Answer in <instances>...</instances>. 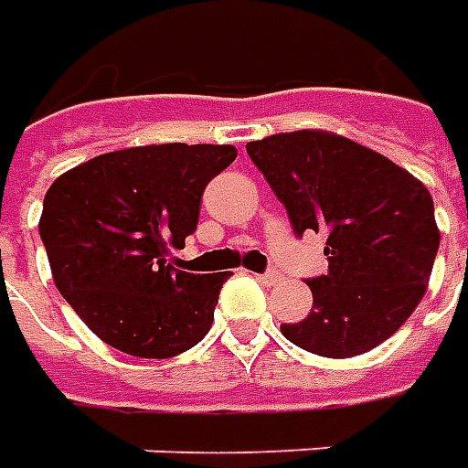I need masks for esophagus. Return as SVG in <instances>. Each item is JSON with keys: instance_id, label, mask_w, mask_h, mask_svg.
Returning <instances> with one entry per match:
<instances>
[{"instance_id": "esophagus-1", "label": "esophagus", "mask_w": 468, "mask_h": 468, "mask_svg": "<svg viewBox=\"0 0 468 468\" xmlns=\"http://www.w3.org/2000/svg\"><path fill=\"white\" fill-rule=\"evenodd\" d=\"M258 279L263 281V283H268V286H271V283H279V281H281V271H276V268H268L266 273H261Z\"/></svg>"}]
</instances>
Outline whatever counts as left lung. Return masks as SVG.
Instances as JSON below:
<instances>
[{"label":"left lung","instance_id":"obj_1","mask_svg":"<svg viewBox=\"0 0 468 468\" xmlns=\"http://www.w3.org/2000/svg\"><path fill=\"white\" fill-rule=\"evenodd\" d=\"M245 149L293 233H329V271L306 279L312 312L281 324V335L322 357H355L393 336L423 299L439 253L431 192L403 166L336 133H276Z\"/></svg>","mask_w":468,"mask_h":468}]
</instances>
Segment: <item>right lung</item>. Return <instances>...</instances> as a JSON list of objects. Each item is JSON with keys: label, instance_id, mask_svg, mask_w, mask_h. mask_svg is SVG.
Listing matches in <instances>:
<instances>
[{"label": "right lung", "instance_id": "right-lung-1", "mask_svg": "<svg viewBox=\"0 0 468 468\" xmlns=\"http://www.w3.org/2000/svg\"><path fill=\"white\" fill-rule=\"evenodd\" d=\"M235 156L228 144L133 146L52 182L40 218L52 279L106 345L166 359L210 332L228 271L187 273L169 256L197 230L202 192Z\"/></svg>", "mask_w": 468, "mask_h": 468}]
</instances>
